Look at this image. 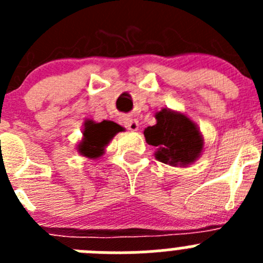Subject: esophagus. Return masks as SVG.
I'll use <instances>...</instances> for the list:
<instances>
[{
    "instance_id": "1",
    "label": "esophagus",
    "mask_w": 263,
    "mask_h": 263,
    "mask_svg": "<svg viewBox=\"0 0 263 263\" xmlns=\"http://www.w3.org/2000/svg\"><path fill=\"white\" fill-rule=\"evenodd\" d=\"M124 125L126 129L132 130V132H137L139 129V122L138 120L136 118H132V117H125L124 118Z\"/></svg>"
}]
</instances>
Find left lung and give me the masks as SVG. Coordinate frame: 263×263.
<instances>
[{"label": "left lung", "mask_w": 263, "mask_h": 263, "mask_svg": "<svg viewBox=\"0 0 263 263\" xmlns=\"http://www.w3.org/2000/svg\"><path fill=\"white\" fill-rule=\"evenodd\" d=\"M157 124L146 127V142L155 146V158L162 163L175 167H187L200 157L204 139L200 130L191 118L163 108L155 113Z\"/></svg>", "instance_id": "left-lung-1"}]
</instances>
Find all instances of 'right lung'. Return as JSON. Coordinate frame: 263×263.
Here are the masks:
<instances>
[{"mask_svg": "<svg viewBox=\"0 0 263 263\" xmlns=\"http://www.w3.org/2000/svg\"><path fill=\"white\" fill-rule=\"evenodd\" d=\"M122 130L124 127L113 121L104 120L101 122H95L92 120H85L83 138L79 142L76 150L83 157L97 159L105 153V147L111 138Z\"/></svg>", "mask_w": 263, "mask_h": 263, "instance_id": "right-lung-1", "label": "right lung"}]
</instances>
